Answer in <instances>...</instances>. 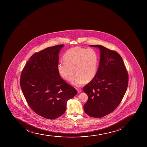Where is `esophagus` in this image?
Here are the masks:
<instances>
[{"mask_svg":"<svg viewBox=\"0 0 147 147\" xmlns=\"http://www.w3.org/2000/svg\"><path fill=\"white\" fill-rule=\"evenodd\" d=\"M77 90L78 92V93H80V92H82V90H81L80 89H77Z\"/></svg>","mask_w":147,"mask_h":147,"instance_id":"obj_1","label":"esophagus"}]
</instances>
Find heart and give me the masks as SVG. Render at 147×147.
<instances>
[{
    "label": "heart",
    "mask_w": 147,
    "mask_h": 147,
    "mask_svg": "<svg viewBox=\"0 0 147 147\" xmlns=\"http://www.w3.org/2000/svg\"><path fill=\"white\" fill-rule=\"evenodd\" d=\"M63 60L64 63L57 65L58 73L66 80H71L75 73L76 77L71 82L73 86L81 87L91 82L96 76L98 57L92 48H70L64 54Z\"/></svg>",
    "instance_id": "1"
}]
</instances>
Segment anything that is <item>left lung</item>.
Listing matches in <instances>:
<instances>
[{
    "label": "left lung",
    "mask_w": 147,
    "mask_h": 147,
    "mask_svg": "<svg viewBox=\"0 0 147 147\" xmlns=\"http://www.w3.org/2000/svg\"><path fill=\"white\" fill-rule=\"evenodd\" d=\"M100 59L96 76L83 87L88 100L83 106L87 115L100 118L112 113L119 105L128 86V75L119 54L100 45Z\"/></svg>",
    "instance_id": "8db88e82"
}]
</instances>
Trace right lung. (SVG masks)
I'll use <instances>...</instances> for the list:
<instances>
[{"label": "right lung", "mask_w": 147, "mask_h": 147, "mask_svg": "<svg viewBox=\"0 0 147 147\" xmlns=\"http://www.w3.org/2000/svg\"><path fill=\"white\" fill-rule=\"evenodd\" d=\"M64 45L50 47L31 56L20 75L23 95L40 116L54 119L64 114L67 100L77 91L65 82L57 70L58 54Z\"/></svg>", "instance_id": "obj_1"}]
</instances>
